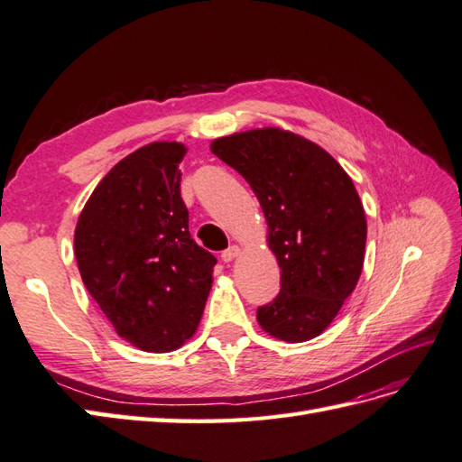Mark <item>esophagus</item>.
Returning <instances> with one entry per match:
<instances>
[{"label": "esophagus", "mask_w": 462, "mask_h": 462, "mask_svg": "<svg viewBox=\"0 0 462 462\" xmlns=\"http://www.w3.org/2000/svg\"><path fill=\"white\" fill-rule=\"evenodd\" d=\"M240 255V248H238V245H230V248L228 250H224L222 252V260L224 262H226V263H230V262H234L236 260V257H238Z\"/></svg>", "instance_id": "obj_1"}]
</instances>
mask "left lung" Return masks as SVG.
I'll return each instance as SVG.
<instances>
[{
  "instance_id": "8db88e82",
  "label": "left lung",
  "mask_w": 462,
  "mask_h": 462,
  "mask_svg": "<svg viewBox=\"0 0 462 462\" xmlns=\"http://www.w3.org/2000/svg\"><path fill=\"white\" fill-rule=\"evenodd\" d=\"M210 152L248 180L267 222L282 289L257 309L273 338L319 337L356 287L366 248V214L337 159L280 127L218 137Z\"/></svg>"
}]
</instances>
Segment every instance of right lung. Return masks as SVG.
<instances>
[{
	"mask_svg": "<svg viewBox=\"0 0 462 462\" xmlns=\"http://www.w3.org/2000/svg\"><path fill=\"white\" fill-rule=\"evenodd\" d=\"M187 147L153 142L110 169L74 230L88 293L124 340L171 352L195 335L217 257L190 238L179 163Z\"/></svg>",
	"mask_w": 462,
	"mask_h": 462,
	"instance_id": "obj_1",
	"label": "right lung"
}]
</instances>
